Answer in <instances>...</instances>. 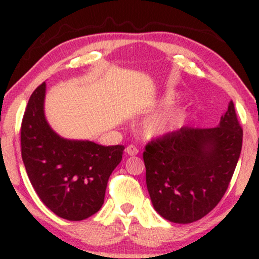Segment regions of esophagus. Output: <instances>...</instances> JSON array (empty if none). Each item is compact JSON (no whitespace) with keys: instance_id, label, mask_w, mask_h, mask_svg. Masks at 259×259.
Wrapping results in <instances>:
<instances>
[{"instance_id":"obj_1","label":"esophagus","mask_w":259,"mask_h":259,"mask_svg":"<svg viewBox=\"0 0 259 259\" xmlns=\"http://www.w3.org/2000/svg\"><path fill=\"white\" fill-rule=\"evenodd\" d=\"M125 152H126V154H128V155H137L139 150H138L136 146H133V145H128V146L126 147Z\"/></svg>"}]
</instances>
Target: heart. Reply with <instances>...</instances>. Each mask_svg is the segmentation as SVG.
I'll return each instance as SVG.
<instances>
[{
	"mask_svg": "<svg viewBox=\"0 0 259 259\" xmlns=\"http://www.w3.org/2000/svg\"><path fill=\"white\" fill-rule=\"evenodd\" d=\"M182 120L178 109H166L148 118L144 123V133L148 139H157L172 132Z\"/></svg>",
	"mask_w": 259,
	"mask_h": 259,
	"instance_id": "obj_1",
	"label": "heart"
}]
</instances>
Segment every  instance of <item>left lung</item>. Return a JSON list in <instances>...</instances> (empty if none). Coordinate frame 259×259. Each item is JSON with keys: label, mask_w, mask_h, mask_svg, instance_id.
Wrapping results in <instances>:
<instances>
[{"label": "left lung", "mask_w": 259, "mask_h": 259, "mask_svg": "<svg viewBox=\"0 0 259 259\" xmlns=\"http://www.w3.org/2000/svg\"><path fill=\"white\" fill-rule=\"evenodd\" d=\"M242 143L232 101L217 127H182L148 143L144 162L154 210L177 224L206 215L228 190Z\"/></svg>", "instance_id": "left-lung-1"}]
</instances>
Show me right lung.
<instances>
[{
  "label": "right lung",
  "mask_w": 259,
  "mask_h": 259,
  "mask_svg": "<svg viewBox=\"0 0 259 259\" xmlns=\"http://www.w3.org/2000/svg\"><path fill=\"white\" fill-rule=\"evenodd\" d=\"M46 82L28 101L21 126V153L28 178L46 206L67 221L100 210L109 176L122 159V145L102 146L60 137L45 115Z\"/></svg>",
  "instance_id": "obj_1"
}]
</instances>
